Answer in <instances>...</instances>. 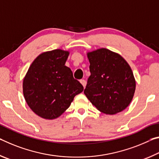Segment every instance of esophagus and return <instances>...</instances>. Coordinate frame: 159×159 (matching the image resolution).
<instances>
[{"mask_svg": "<svg viewBox=\"0 0 159 159\" xmlns=\"http://www.w3.org/2000/svg\"><path fill=\"white\" fill-rule=\"evenodd\" d=\"M80 83L82 84L83 87H84V88L86 87V84H87V82H86V81L84 80H80Z\"/></svg>", "mask_w": 159, "mask_h": 159, "instance_id": "esophagus-1", "label": "esophagus"}]
</instances>
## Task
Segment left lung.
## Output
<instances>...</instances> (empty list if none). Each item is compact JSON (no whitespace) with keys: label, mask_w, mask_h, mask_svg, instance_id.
<instances>
[{"label":"left lung","mask_w":159,"mask_h":159,"mask_svg":"<svg viewBox=\"0 0 159 159\" xmlns=\"http://www.w3.org/2000/svg\"><path fill=\"white\" fill-rule=\"evenodd\" d=\"M90 77L84 94L98 111L113 115L125 110L133 98L136 82L123 57L108 49L89 52Z\"/></svg>","instance_id":"8db88e82"}]
</instances>
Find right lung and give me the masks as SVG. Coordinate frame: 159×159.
Listing matches in <instances>:
<instances>
[{"instance_id":"1","label":"right lung","mask_w":159,"mask_h":159,"mask_svg":"<svg viewBox=\"0 0 159 159\" xmlns=\"http://www.w3.org/2000/svg\"><path fill=\"white\" fill-rule=\"evenodd\" d=\"M69 52L56 49L40 54L23 80L25 101L34 113L44 119L58 118L84 87L65 66Z\"/></svg>"}]
</instances>
